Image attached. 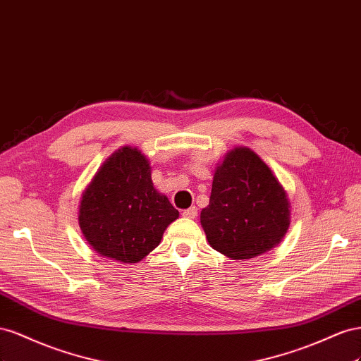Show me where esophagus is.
<instances>
[{"label": "esophagus", "instance_id": "1", "mask_svg": "<svg viewBox=\"0 0 361 361\" xmlns=\"http://www.w3.org/2000/svg\"><path fill=\"white\" fill-rule=\"evenodd\" d=\"M198 214V209L197 207H195V205H193V207H190V209H186V210H183V216H184V218H189V219H193L195 218V216H197Z\"/></svg>", "mask_w": 361, "mask_h": 361}]
</instances>
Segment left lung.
<instances>
[{
  "label": "left lung",
  "mask_w": 361,
  "mask_h": 361,
  "mask_svg": "<svg viewBox=\"0 0 361 361\" xmlns=\"http://www.w3.org/2000/svg\"><path fill=\"white\" fill-rule=\"evenodd\" d=\"M289 224L286 192L262 159L248 148L226 154L201 212L212 248L233 260L252 259L280 243Z\"/></svg>",
  "instance_id": "left-lung-1"
}]
</instances>
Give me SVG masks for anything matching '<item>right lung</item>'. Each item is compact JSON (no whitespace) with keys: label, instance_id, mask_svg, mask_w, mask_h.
<instances>
[{"label":"right lung","instance_id":"right-lung-1","mask_svg":"<svg viewBox=\"0 0 361 361\" xmlns=\"http://www.w3.org/2000/svg\"><path fill=\"white\" fill-rule=\"evenodd\" d=\"M177 218L178 210L154 189L145 156L123 147L102 164L83 193L78 224L98 254L137 263Z\"/></svg>","mask_w":361,"mask_h":361}]
</instances>
